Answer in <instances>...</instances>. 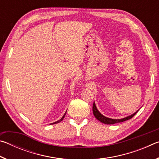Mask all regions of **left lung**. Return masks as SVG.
<instances>
[{
    "label": "left lung",
    "mask_w": 159,
    "mask_h": 159,
    "mask_svg": "<svg viewBox=\"0 0 159 159\" xmlns=\"http://www.w3.org/2000/svg\"><path fill=\"white\" fill-rule=\"evenodd\" d=\"M93 114L95 116V118L99 120V121L103 123H105V124H114V123H120V122H123L125 121V120H127L128 119H130V118H133L137 112L134 113L133 114H132L130 116H127L125 118H121V119H112V118H107L103 116L102 114H101L99 111L97 109V107L95 106V102L93 103Z\"/></svg>",
    "instance_id": "left-lung-1"
}]
</instances>
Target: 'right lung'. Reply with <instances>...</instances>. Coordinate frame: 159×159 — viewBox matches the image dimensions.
I'll list each match as a JSON object with an SVG mask.
<instances>
[{
  "label": "right lung",
  "mask_w": 159,
  "mask_h": 159,
  "mask_svg": "<svg viewBox=\"0 0 159 159\" xmlns=\"http://www.w3.org/2000/svg\"><path fill=\"white\" fill-rule=\"evenodd\" d=\"M65 115H66V113H65V114H64V115L63 116H62V118H61L60 120H57V121H56V122H55V123H50V124H52H52H55V123H60V122H61V120H63V118H64V116H65Z\"/></svg>",
  "instance_id": "add662e5"
}]
</instances>
